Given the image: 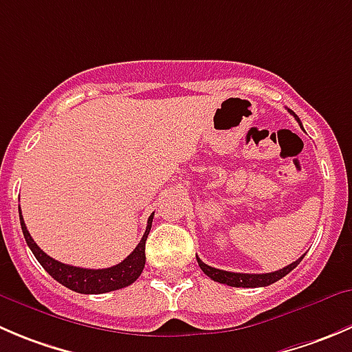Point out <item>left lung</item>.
I'll return each instance as SVG.
<instances>
[{
  "label": "left lung",
  "mask_w": 352,
  "mask_h": 352,
  "mask_svg": "<svg viewBox=\"0 0 352 352\" xmlns=\"http://www.w3.org/2000/svg\"><path fill=\"white\" fill-rule=\"evenodd\" d=\"M289 111H291V115H294V118L299 122V125H301V120L298 118V115H296L292 110H289ZM301 259H302V256L299 259H296L294 263H291V265H287L285 268H282V270L272 272V274H235V272L218 270V268H213V267H210V265H206V263H203L199 258H197V265H199L201 270H203L204 274L211 278V280L220 282V284H227V285H230V287H267V285L280 280V278L285 277L289 272L294 270L299 263H301Z\"/></svg>",
  "instance_id": "obj_1"
}]
</instances>
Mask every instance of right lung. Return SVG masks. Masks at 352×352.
<instances>
[{
  "instance_id": "1",
  "label": "right lung",
  "mask_w": 352,
  "mask_h": 352,
  "mask_svg": "<svg viewBox=\"0 0 352 352\" xmlns=\"http://www.w3.org/2000/svg\"><path fill=\"white\" fill-rule=\"evenodd\" d=\"M153 214L148 218V227H146L144 235H142L141 242L135 245L134 251H132L124 261L115 265V267L101 268V270L70 267V265L56 261V259H53L51 256H47L46 252L34 242L29 230H27L22 213H20V225H22L23 237H25V242L30 248V251H32V254L36 256L37 261L41 263V267H43L54 280L60 282L61 285L68 287L70 291L80 292V294H104V292L127 287L132 282L138 280L139 275L142 274L146 265V239H148L149 230H151Z\"/></svg>"
}]
</instances>
